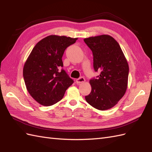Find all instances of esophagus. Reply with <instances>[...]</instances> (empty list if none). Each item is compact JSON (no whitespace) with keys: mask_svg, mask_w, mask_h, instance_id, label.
Here are the masks:
<instances>
[{"mask_svg":"<svg viewBox=\"0 0 152 152\" xmlns=\"http://www.w3.org/2000/svg\"><path fill=\"white\" fill-rule=\"evenodd\" d=\"M85 81H86V80H85L84 78H83V77H80V78L76 79V82L77 83H83Z\"/></svg>","mask_w":152,"mask_h":152,"instance_id":"obj_1","label":"esophagus"}]
</instances>
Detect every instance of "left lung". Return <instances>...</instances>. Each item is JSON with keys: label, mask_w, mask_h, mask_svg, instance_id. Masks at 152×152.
<instances>
[{"label": "left lung", "mask_w": 152, "mask_h": 152, "mask_svg": "<svg viewBox=\"0 0 152 152\" xmlns=\"http://www.w3.org/2000/svg\"><path fill=\"white\" fill-rule=\"evenodd\" d=\"M83 40L92 51L95 71H101L96 78L90 80L91 91L86 96V100L100 110L110 109L124 96L127 88V59L118 42L110 35L92 37Z\"/></svg>", "instance_id": "1"}]
</instances>
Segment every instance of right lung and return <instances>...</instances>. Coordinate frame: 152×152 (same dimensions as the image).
<instances>
[{"label":"right lung","mask_w":152,"mask_h":152,"mask_svg":"<svg viewBox=\"0 0 152 152\" xmlns=\"http://www.w3.org/2000/svg\"><path fill=\"white\" fill-rule=\"evenodd\" d=\"M78 38L50 35L38 42L24 64L23 78L28 92L43 106L63 99L74 81L62 69L64 50Z\"/></svg>","instance_id":"obj_1"}]
</instances>
